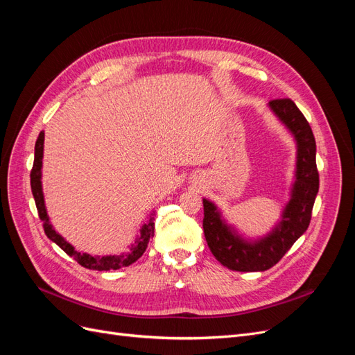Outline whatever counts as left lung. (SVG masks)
<instances>
[{
  "mask_svg": "<svg viewBox=\"0 0 355 355\" xmlns=\"http://www.w3.org/2000/svg\"><path fill=\"white\" fill-rule=\"evenodd\" d=\"M268 108L293 136L296 144L293 180L280 219L261 237H245L235 225L225 219L216 204L202 198L204 237L213 256L232 271H266L280 261L306 231L318 192L315 139L305 116L290 99L271 101Z\"/></svg>",
  "mask_w": 355,
  "mask_h": 355,
  "instance_id": "8db88e82",
  "label": "left lung"
}]
</instances>
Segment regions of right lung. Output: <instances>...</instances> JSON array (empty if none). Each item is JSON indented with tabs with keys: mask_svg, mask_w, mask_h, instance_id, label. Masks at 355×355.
Returning a JSON list of instances; mask_svg holds the SVG:
<instances>
[{
	"mask_svg": "<svg viewBox=\"0 0 355 355\" xmlns=\"http://www.w3.org/2000/svg\"><path fill=\"white\" fill-rule=\"evenodd\" d=\"M42 157H44V133H40L37 142H35V158H34V167H32L31 171V189H32V196H34L35 204H37V210L40 214V219L42 220V228H44V232L47 237L58 244L60 249L73 257L81 266L89 268V270L94 271H110V270H120V268L128 266L135 263L139 257H141L149 243V239L154 235V216H155V210L151 211L149 214V219L142 225L141 230H139V234L136 235L135 241L127 245L128 250L121 252L120 254H106V256H92L89 253H80L75 250V247L68 243L62 235L53 228V225L50 222V218L47 214L46 209V201H44V192H42Z\"/></svg>",
	"mask_w": 355,
	"mask_h": 355,
	"instance_id": "1",
	"label": "right lung"
}]
</instances>
